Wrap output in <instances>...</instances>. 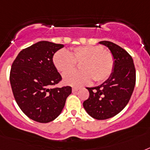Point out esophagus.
Returning a JSON list of instances; mask_svg holds the SVG:
<instances>
[{
  "label": "esophagus",
  "mask_w": 150,
  "mask_h": 150,
  "mask_svg": "<svg viewBox=\"0 0 150 150\" xmlns=\"http://www.w3.org/2000/svg\"><path fill=\"white\" fill-rule=\"evenodd\" d=\"M79 89V88H78V87H73L72 92H76V91H78Z\"/></svg>",
  "instance_id": "obj_1"
}]
</instances>
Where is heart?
<instances>
[{
    "mask_svg": "<svg viewBox=\"0 0 150 150\" xmlns=\"http://www.w3.org/2000/svg\"><path fill=\"white\" fill-rule=\"evenodd\" d=\"M80 71L69 73L64 76V82L72 86H82L94 82H104L113 73L114 60L110 52L103 50L100 46H79L70 53L64 50L55 52L53 64L62 75L75 69L80 64Z\"/></svg>",
    "mask_w": 150,
    "mask_h": 150,
    "instance_id": "obj_1",
    "label": "heart"
}]
</instances>
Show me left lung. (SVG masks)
<instances>
[{"label": "left lung", "mask_w": 150, "mask_h": 150, "mask_svg": "<svg viewBox=\"0 0 150 150\" xmlns=\"http://www.w3.org/2000/svg\"><path fill=\"white\" fill-rule=\"evenodd\" d=\"M111 52L114 60L113 73L99 86L87 87L89 98L83 102L86 111L95 119L105 120L120 113L129 102L135 85L132 57L123 48L110 41H100Z\"/></svg>", "instance_id": "obj_1"}]
</instances>
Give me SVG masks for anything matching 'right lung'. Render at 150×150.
<instances>
[{
  "label": "right lung",
  "mask_w": 150,
  "mask_h": 150,
  "mask_svg": "<svg viewBox=\"0 0 150 150\" xmlns=\"http://www.w3.org/2000/svg\"><path fill=\"white\" fill-rule=\"evenodd\" d=\"M63 44L40 41L23 49L13 62L10 83L15 101L29 118L40 123L54 121L62 111L71 87L52 88L62 78L53 64Z\"/></svg>",
  "instance_id": "1"
}]
</instances>
